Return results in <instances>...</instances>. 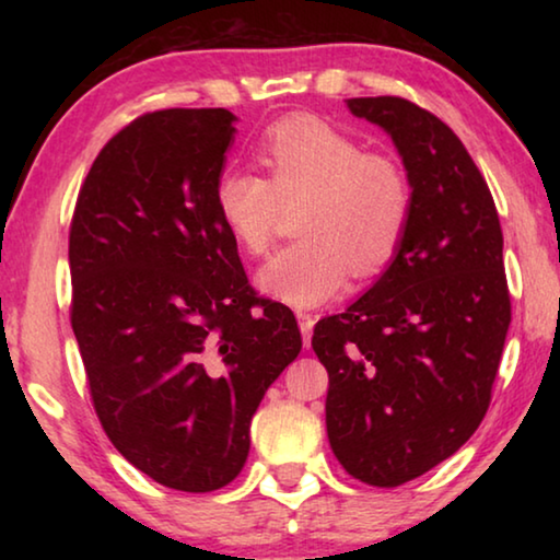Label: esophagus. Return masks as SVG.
<instances>
[{"label": "esophagus", "instance_id": "obj_1", "mask_svg": "<svg viewBox=\"0 0 560 560\" xmlns=\"http://www.w3.org/2000/svg\"><path fill=\"white\" fill-rule=\"evenodd\" d=\"M296 318H299V328H301V336H303V346H311V334H314L316 318L306 314V311H299Z\"/></svg>", "mask_w": 560, "mask_h": 560}]
</instances>
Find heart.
Listing matches in <instances>:
<instances>
[{
	"instance_id": "heart-1",
	"label": "heart",
	"mask_w": 560,
	"mask_h": 560,
	"mask_svg": "<svg viewBox=\"0 0 560 560\" xmlns=\"http://www.w3.org/2000/svg\"><path fill=\"white\" fill-rule=\"evenodd\" d=\"M267 179L226 167L214 183V207L236 244L264 254L281 207L303 200L296 234L264 264L257 283L289 306L336 299L350 273L373 277L395 257L412 214V185L400 160L363 150L355 138L320 120L291 118L269 128L259 145Z\"/></svg>"
}]
</instances>
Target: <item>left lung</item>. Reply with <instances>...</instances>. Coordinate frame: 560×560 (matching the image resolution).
<instances>
[{"label": "left lung", "instance_id": "1", "mask_svg": "<svg viewBox=\"0 0 560 560\" xmlns=\"http://www.w3.org/2000/svg\"><path fill=\"white\" fill-rule=\"evenodd\" d=\"M393 138L412 214L373 289L314 328L328 371L326 430L343 469L400 487L485 420L511 324L494 197L454 130L397 96L348 98Z\"/></svg>", "mask_w": 560, "mask_h": 560}]
</instances>
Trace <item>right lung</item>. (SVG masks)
Masks as SVG:
<instances>
[{
    "label": "right lung",
    "mask_w": 560,
    "mask_h": 560,
    "mask_svg": "<svg viewBox=\"0 0 560 560\" xmlns=\"http://www.w3.org/2000/svg\"><path fill=\"white\" fill-rule=\"evenodd\" d=\"M234 120L167 108L128 122L93 160L69 232L71 328L103 430L192 494L242 471L252 415L301 350L291 308L257 296L217 214Z\"/></svg>",
    "instance_id": "1"
}]
</instances>
